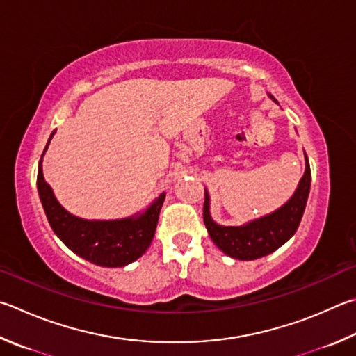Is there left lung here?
<instances>
[{
	"label": "left lung",
	"instance_id": "8db88e82",
	"mask_svg": "<svg viewBox=\"0 0 356 356\" xmlns=\"http://www.w3.org/2000/svg\"><path fill=\"white\" fill-rule=\"evenodd\" d=\"M269 98L275 101L273 95H269ZM309 185H312V171H309L307 159L305 174L300 179L293 197L270 215L258 218L244 225H238V227L219 225L213 221L210 216V196L205 190L204 222L210 238L225 255L236 258V260L249 261L273 254L274 250L285 244L299 227L309 195Z\"/></svg>",
	"mask_w": 356,
	"mask_h": 356
}]
</instances>
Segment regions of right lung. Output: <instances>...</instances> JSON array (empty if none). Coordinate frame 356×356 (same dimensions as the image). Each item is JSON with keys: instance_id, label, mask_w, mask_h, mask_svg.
<instances>
[{"instance_id": "add662e5", "label": "right lung", "mask_w": 356, "mask_h": 356, "mask_svg": "<svg viewBox=\"0 0 356 356\" xmlns=\"http://www.w3.org/2000/svg\"><path fill=\"white\" fill-rule=\"evenodd\" d=\"M53 137L54 132L44 146L42 159ZM42 159L37 174L38 196L51 229L70 250L83 260L104 268H122L145 254L156 234L160 209L166 196L165 193H161L143 213H137L131 218L111 221L82 219L68 213L56 199L51 186L44 182Z\"/></svg>"}]
</instances>
